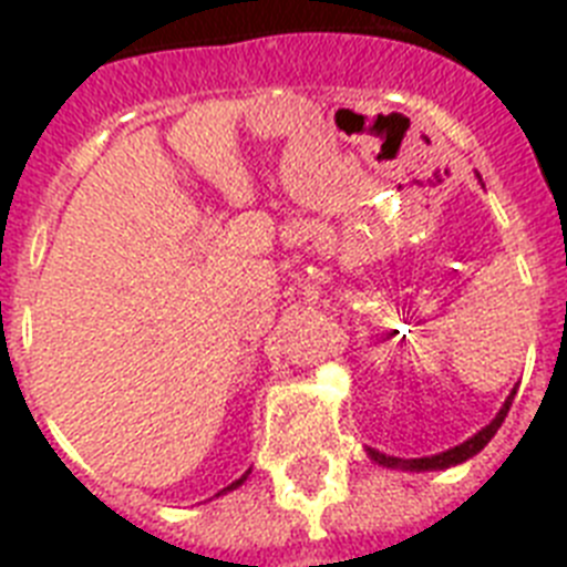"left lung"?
<instances>
[{"instance_id": "obj_1", "label": "left lung", "mask_w": 567, "mask_h": 567, "mask_svg": "<svg viewBox=\"0 0 567 567\" xmlns=\"http://www.w3.org/2000/svg\"><path fill=\"white\" fill-rule=\"evenodd\" d=\"M514 394H517V389L508 394V400L503 403V409H499V414L494 420H491L485 429H480L474 437H468L465 443L454 445V449H449V452H440V454H432V457H414V460H403V457H389V454L383 452H374V449H365L369 452V457L374 460L378 465H385V468H400V471H437V468H452V465H460L465 463L468 457H474V454H480L485 449V445L491 443V437L497 434V429L503 425L505 414H508L511 409V400H514Z\"/></svg>"}]
</instances>
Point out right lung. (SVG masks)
I'll list each match as a JSON object with an SVG mask.
<instances>
[{
    "instance_id": "obj_1",
    "label": "right lung",
    "mask_w": 567,
    "mask_h": 567,
    "mask_svg": "<svg viewBox=\"0 0 567 567\" xmlns=\"http://www.w3.org/2000/svg\"><path fill=\"white\" fill-rule=\"evenodd\" d=\"M247 477H249V471H247V474H244V477H238V480H235V483H233V485H227V488H224V491H218V494H215V497H221V494H227V491L238 488V485H240V483H244V480H247Z\"/></svg>"
}]
</instances>
